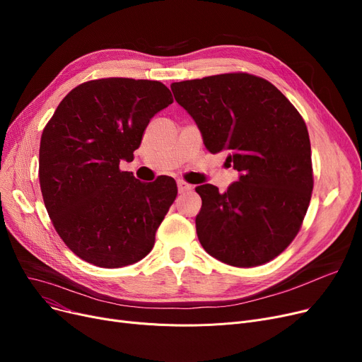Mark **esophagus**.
Wrapping results in <instances>:
<instances>
[{"instance_id": "34e87169", "label": "esophagus", "mask_w": 362, "mask_h": 362, "mask_svg": "<svg viewBox=\"0 0 362 362\" xmlns=\"http://www.w3.org/2000/svg\"><path fill=\"white\" fill-rule=\"evenodd\" d=\"M192 185H189V183H186L185 180H177V189H179V192L180 194H183V192H187V191H192Z\"/></svg>"}]
</instances>
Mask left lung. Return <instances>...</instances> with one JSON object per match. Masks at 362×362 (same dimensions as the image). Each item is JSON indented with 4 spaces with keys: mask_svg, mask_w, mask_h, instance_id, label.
I'll use <instances>...</instances> for the list:
<instances>
[{
    "mask_svg": "<svg viewBox=\"0 0 362 362\" xmlns=\"http://www.w3.org/2000/svg\"><path fill=\"white\" fill-rule=\"evenodd\" d=\"M205 148L239 171L224 194L197 186L202 199L197 235L211 257L233 267L276 258L298 235L313 192L311 144L305 122L269 81L224 73L171 83Z\"/></svg>",
    "mask_w": 362,
    "mask_h": 362,
    "instance_id": "1",
    "label": "left lung"
}]
</instances>
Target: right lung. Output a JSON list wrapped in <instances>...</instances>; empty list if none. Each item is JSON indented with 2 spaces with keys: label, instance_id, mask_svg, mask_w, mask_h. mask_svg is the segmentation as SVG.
Returning <instances> with one entry per match:
<instances>
[{
  "label": "right lung",
  "instance_id": "obj_1",
  "mask_svg": "<svg viewBox=\"0 0 362 362\" xmlns=\"http://www.w3.org/2000/svg\"><path fill=\"white\" fill-rule=\"evenodd\" d=\"M171 103L157 81H89L71 89L47 123L40 146L45 208L83 261L126 267L154 246L177 185L168 176L144 183L119 165L133 160L149 120Z\"/></svg>",
  "mask_w": 362,
  "mask_h": 362
}]
</instances>
